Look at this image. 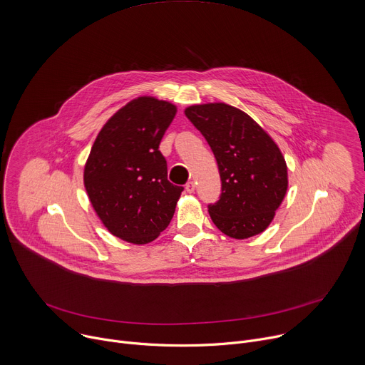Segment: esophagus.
Segmentation results:
<instances>
[{
  "instance_id": "obj_1",
  "label": "esophagus",
  "mask_w": 365,
  "mask_h": 365,
  "mask_svg": "<svg viewBox=\"0 0 365 365\" xmlns=\"http://www.w3.org/2000/svg\"><path fill=\"white\" fill-rule=\"evenodd\" d=\"M185 189H186L187 193H193V192H195V182H192V180L187 182L186 186H185Z\"/></svg>"
}]
</instances>
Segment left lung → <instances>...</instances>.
<instances>
[{"instance_id":"1","label":"left lung","mask_w":365,"mask_h":365,"mask_svg":"<svg viewBox=\"0 0 365 365\" xmlns=\"http://www.w3.org/2000/svg\"><path fill=\"white\" fill-rule=\"evenodd\" d=\"M185 114L217 162L222 193L207 206L216 227L235 239L264 232L288 189L287 163L277 143L251 115L225 103L195 104Z\"/></svg>"}]
</instances>
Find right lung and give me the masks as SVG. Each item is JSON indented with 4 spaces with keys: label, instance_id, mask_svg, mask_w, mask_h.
Listing matches in <instances>:
<instances>
[{
    "label": "right lung",
    "instance_id": "obj_1",
    "mask_svg": "<svg viewBox=\"0 0 365 365\" xmlns=\"http://www.w3.org/2000/svg\"><path fill=\"white\" fill-rule=\"evenodd\" d=\"M176 106L143 96L115 111L97 135L84 187L108 232L130 244L155 240L170 223L182 186L168 180L160 140Z\"/></svg>",
    "mask_w": 365,
    "mask_h": 365
}]
</instances>
